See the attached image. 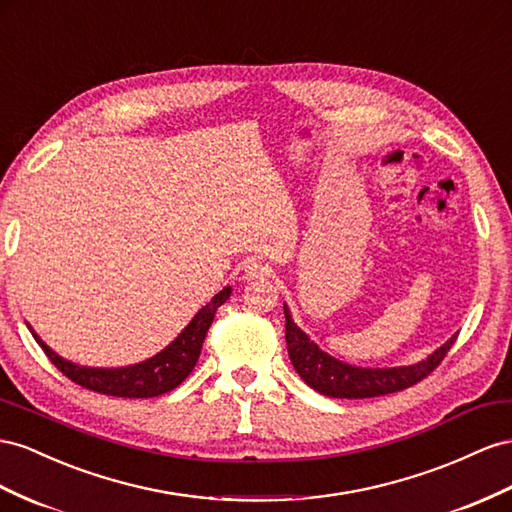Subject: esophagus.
<instances>
[{
    "label": "esophagus",
    "instance_id": "obj_1",
    "mask_svg": "<svg viewBox=\"0 0 512 512\" xmlns=\"http://www.w3.org/2000/svg\"><path fill=\"white\" fill-rule=\"evenodd\" d=\"M243 275H245V280H265L271 275V269L265 265V262L247 260L243 267Z\"/></svg>",
    "mask_w": 512,
    "mask_h": 512
}]
</instances>
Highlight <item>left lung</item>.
I'll use <instances>...</instances> for the list:
<instances>
[{"label": "left lung", "mask_w": 512, "mask_h": 512, "mask_svg": "<svg viewBox=\"0 0 512 512\" xmlns=\"http://www.w3.org/2000/svg\"><path fill=\"white\" fill-rule=\"evenodd\" d=\"M286 316V347L297 375L306 381L312 390L331 398H372L407 390L441 364L459 334H454L446 344L428 355L426 359L411 366L396 368H359L344 364L340 359L327 355L310 340L308 334L295 325L290 310L284 303Z\"/></svg>", "instance_id": "1"}]
</instances>
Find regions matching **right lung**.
Masks as SVG:
<instances>
[{
  "label": "right lung",
  "instance_id": "obj_1",
  "mask_svg": "<svg viewBox=\"0 0 512 512\" xmlns=\"http://www.w3.org/2000/svg\"><path fill=\"white\" fill-rule=\"evenodd\" d=\"M230 293H232L230 286L219 290V293L206 303L196 316H193L191 323L161 353L146 359V362L124 366V368L77 366L73 362H68V359L60 357L55 351H51L47 344L40 340L36 331L30 325L27 327H30L34 340L43 347L45 355L51 359V364L58 368L62 375L81 385V388L107 394V396H120V398H153V396L168 394L189 377V372L198 362L202 342L206 338V331H209L215 319V312L222 303H226Z\"/></svg>",
  "mask_w": 512,
  "mask_h": 512
}]
</instances>
